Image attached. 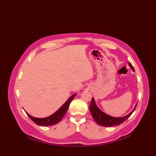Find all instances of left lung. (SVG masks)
Segmentation results:
<instances>
[{"instance_id":"obj_1","label":"left lung","mask_w":156,"mask_h":156,"mask_svg":"<svg viewBox=\"0 0 156 156\" xmlns=\"http://www.w3.org/2000/svg\"><path fill=\"white\" fill-rule=\"evenodd\" d=\"M129 65L131 68V69H133V71H135L133 66L131 65V63H129ZM137 105H135L134 109L130 112V113L125 116L123 117H111L110 115L105 114V112L101 111L100 109L97 107V106L96 105L94 99L92 97L89 109H90L92 117H93L94 121L98 125L103 126V127H112V126L121 125L125 121L127 120V119L131 115V114L133 113Z\"/></svg>"}]
</instances>
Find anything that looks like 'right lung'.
<instances>
[{"label":"right lung","mask_w":156,"mask_h":156,"mask_svg":"<svg viewBox=\"0 0 156 156\" xmlns=\"http://www.w3.org/2000/svg\"><path fill=\"white\" fill-rule=\"evenodd\" d=\"M76 94H73L72 97L69 98L57 111L54 112L53 115L49 116L48 117L41 118V119L35 118V117H32V116H31L30 115H29L27 112H26V113H27L28 117L30 118L31 120L35 122V123H36L38 125L46 127V126H51V125H55L58 123V122L62 120V119L64 117L66 111H68L69 104H70V102L73 100V98L75 97Z\"/></svg>","instance_id":"right-lung-1"}]
</instances>
